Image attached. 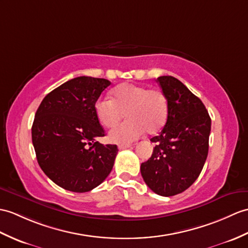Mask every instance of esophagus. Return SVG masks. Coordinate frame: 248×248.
<instances>
[{"label":"esophagus","instance_id":"34e87169","mask_svg":"<svg viewBox=\"0 0 248 248\" xmlns=\"http://www.w3.org/2000/svg\"><path fill=\"white\" fill-rule=\"evenodd\" d=\"M131 147H132L131 145H119V146H118V149H119V150H124V149L131 148Z\"/></svg>","mask_w":248,"mask_h":248}]
</instances>
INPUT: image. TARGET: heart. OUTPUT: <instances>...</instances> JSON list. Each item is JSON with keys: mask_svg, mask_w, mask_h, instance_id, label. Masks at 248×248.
I'll return each mask as SVG.
<instances>
[{"mask_svg": "<svg viewBox=\"0 0 248 248\" xmlns=\"http://www.w3.org/2000/svg\"><path fill=\"white\" fill-rule=\"evenodd\" d=\"M113 99L100 98L95 103L99 123L110 128L125 116L128 120L115 125L108 133L112 142L125 145L136 140L143 132L155 134L163 128L168 113V101L162 91L143 85L123 83L112 92Z\"/></svg>", "mask_w": 248, "mask_h": 248, "instance_id": "heart-1", "label": "heart"}]
</instances>
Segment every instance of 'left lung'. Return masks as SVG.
<instances>
[{
  "mask_svg": "<svg viewBox=\"0 0 248 248\" xmlns=\"http://www.w3.org/2000/svg\"><path fill=\"white\" fill-rule=\"evenodd\" d=\"M168 101L162 132L151 138L153 153L140 165L143 181L153 192L172 197L199 177L208 155L211 119L204 103L172 76L156 79Z\"/></svg>",
  "mask_w": 248,
  "mask_h": 248,
  "instance_id": "left-lung-1",
  "label": "left lung"
}]
</instances>
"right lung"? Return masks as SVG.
I'll use <instances>...</instances> for the list:
<instances>
[{"label": "right lung", "instance_id": "add662e5", "mask_svg": "<svg viewBox=\"0 0 248 248\" xmlns=\"http://www.w3.org/2000/svg\"><path fill=\"white\" fill-rule=\"evenodd\" d=\"M110 84L86 76L68 80L44 97L34 115L31 138L39 166L68 191H91L112 171L118 149L96 141L106 133L95 113Z\"/></svg>", "mask_w": 248, "mask_h": 248}]
</instances>
